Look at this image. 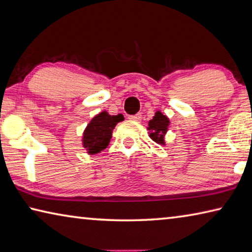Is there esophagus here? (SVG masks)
Instances as JSON below:
<instances>
[{"instance_id":"34e87169","label":"esophagus","mask_w":252,"mask_h":252,"mask_svg":"<svg viewBox=\"0 0 252 252\" xmlns=\"http://www.w3.org/2000/svg\"><path fill=\"white\" fill-rule=\"evenodd\" d=\"M140 118H142V115H140V114L130 115V116H128V119H129V121H134V122H137V121H139Z\"/></svg>"}]
</instances>
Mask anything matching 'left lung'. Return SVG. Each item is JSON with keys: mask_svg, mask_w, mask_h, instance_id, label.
Returning <instances> with one entry per match:
<instances>
[{"mask_svg": "<svg viewBox=\"0 0 252 252\" xmlns=\"http://www.w3.org/2000/svg\"><path fill=\"white\" fill-rule=\"evenodd\" d=\"M169 125V118L167 117L166 115L162 114L160 110H157L155 113V116L148 122L147 129L149 130V137H151L156 144L165 146V136L167 134V131H168Z\"/></svg>", "mask_w": 252, "mask_h": 252, "instance_id": "1", "label": "left lung"}]
</instances>
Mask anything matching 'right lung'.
Masks as SVG:
<instances>
[{
	"instance_id": "1",
	"label": "right lung",
	"mask_w": 252,
	"mask_h": 252,
	"mask_svg": "<svg viewBox=\"0 0 252 252\" xmlns=\"http://www.w3.org/2000/svg\"><path fill=\"white\" fill-rule=\"evenodd\" d=\"M124 121L122 114L109 115L106 110L97 114L84 129L82 145L88 155H96L108 146L117 123Z\"/></svg>"
}]
</instances>
